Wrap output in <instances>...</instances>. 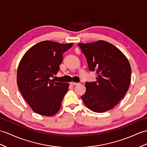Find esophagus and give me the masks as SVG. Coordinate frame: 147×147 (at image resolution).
<instances>
[{
    "mask_svg": "<svg viewBox=\"0 0 147 147\" xmlns=\"http://www.w3.org/2000/svg\"><path fill=\"white\" fill-rule=\"evenodd\" d=\"M70 84V85H77L78 84V83H76V82H71Z\"/></svg>",
    "mask_w": 147,
    "mask_h": 147,
    "instance_id": "obj_1",
    "label": "esophagus"
}]
</instances>
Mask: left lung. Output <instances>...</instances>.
I'll return each mask as SVG.
<instances>
[{"instance_id": "1", "label": "left lung", "mask_w": 147, "mask_h": 147, "mask_svg": "<svg viewBox=\"0 0 147 147\" xmlns=\"http://www.w3.org/2000/svg\"><path fill=\"white\" fill-rule=\"evenodd\" d=\"M78 45L87 59L89 70L97 74L96 82L85 83L86 92L81 96L82 100L96 113L112 109L129 88V62L119 49L104 40Z\"/></svg>"}]
</instances>
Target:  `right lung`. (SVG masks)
<instances>
[{"label": "right lung", "instance_id": "right-lung-1", "mask_svg": "<svg viewBox=\"0 0 147 147\" xmlns=\"http://www.w3.org/2000/svg\"><path fill=\"white\" fill-rule=\"evenodd\" d=\"M72 45V43L40 42L28 49L21 59L17 69V86L34 112L50 117L60 110L69 84L54 82L51 77L60 70L62 53Z\"/></svg>", "mask_w": 147, "mask_h": 147}]
</instances>
